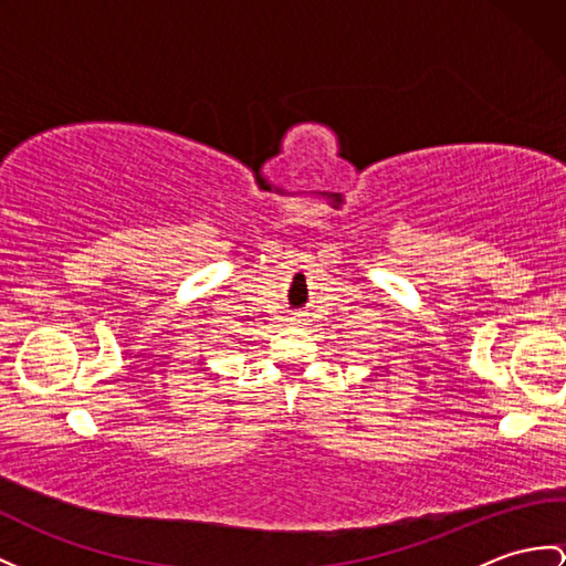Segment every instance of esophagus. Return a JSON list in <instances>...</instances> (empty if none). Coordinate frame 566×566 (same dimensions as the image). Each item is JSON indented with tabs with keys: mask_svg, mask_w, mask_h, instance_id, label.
Here are the masks:
<instances>
[{
	"mask_svg": "<svg viewBox=\"0 0 566 566\" xmlns=\"http://www.w3.org/2000/svg\"><path fill=\"white\" fill-rule=\"evenodd\" d=\"M291 322L293 324H302V322H307V319H305V314H295V316H291Z\"/></svg>",
	"mask_w": 566,
	"mask_h": 566,
	"instance_id": "obj_1",
	"label": "esophagus"
}]
</instances>
